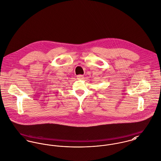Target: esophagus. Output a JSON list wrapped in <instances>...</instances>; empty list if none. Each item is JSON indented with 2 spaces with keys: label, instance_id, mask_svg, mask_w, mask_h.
<instances>
[{
  "label": "esophagus",
  "instance_id": "1",
  "mask_svg": "<svg viewBox=\"0 0 161 161\" xmlns=\"http://www.w3.org/2000/svg\"><path fill=\"white\" fill-rule=\"evenodd\" d=\"M77 78L79 80H82L84 79V75H77Z\"/></svg>",
  "mask_w": 161,
  "mask_h": 161
}]
</instances>
